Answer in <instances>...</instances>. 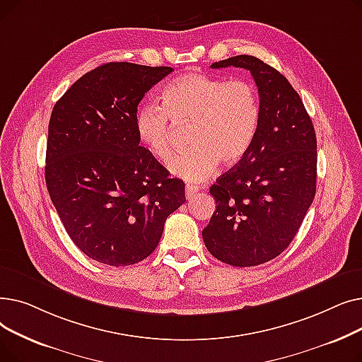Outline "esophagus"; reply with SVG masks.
Here are the masks:
<instances>
[{
  "label": "esophagus",
  "instance_id": "esophagus-1",
  "mask_svg": "<svg viewBox=\"0 0 362 362\" xmlns=\"http://www.w3.org/2000/svg\"><path fill=\"white\" fill-rule=\"evenodd\" d=\"M199 189L194 185H186L185 187V195H186V199H192L197 194H198Z\"/></svg>",
  "mask_w": 362,
  "mask_h": 362
}]
</instances>
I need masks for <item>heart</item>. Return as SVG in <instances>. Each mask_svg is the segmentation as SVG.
Here are the masks:
<instances>
[{"label":"heart","mask_w":362,"mask_h":362,"mask_svg":"<svg viewBox=\"0 0 362 362\" xmlns=\"http://www.w3.org/2000/svg\"><path fill=\"white\" fill-rule=\"evenodd\" d=\"M161 100L163 107L146 104L138 110V138L152 157L165 161L173 151V123H192V148L167 163L170 173L186 182L211 177L220 161L238 164L258 136L261 101L257 86L248 79L186 73L163 89Z\"/></svg>","instance_id":"obj_1"}]
</instances>
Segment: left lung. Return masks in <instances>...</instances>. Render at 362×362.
Segmentation results:
<instances>
[{
    "label": "left lung",
    "instance_id": "obj_1",
    "mask_svg": "<svg viewBox=\"0 0 362 362\" xmlns=\"http://www.w3.org/2000/svg\"><path fill=\"white\" fill-rule=\"evenodd\" d=\"M250 70L258 88V136L210 187L216 213L202 230L213 257L235 267L267 262L288 248L315 197L317 138L311 117L284 76L252 55L211 69Z\"/></svg>",
    "mask_w": 362,
    "mask_h": 362
}]
</instances>
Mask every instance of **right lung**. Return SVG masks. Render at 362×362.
<instances>
[{
  "label": "right lung",
  "instance_id": "add662e5",
  "mask_svg": "<svg viewBox=\"0 0 362 362\" xmlns=\"http://www.w3.org/2000/svg\"><path fill=\"white\" fill-rule=\"evenodd\" d=\"M173 71L107 63L83 74L55 103L45 182L70 239L89 258L122 267L156 251L167 217L186 201L139 145L135 119L145 93Z\"/></svg>",
  "mask_w": 362,
  "mask_h": 362
}]
</instances>
